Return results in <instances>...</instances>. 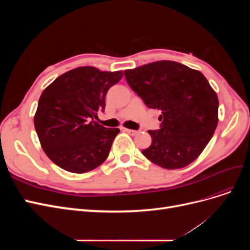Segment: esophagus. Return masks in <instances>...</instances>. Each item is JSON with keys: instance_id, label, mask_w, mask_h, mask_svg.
<instances>
[{"instance_id": "34e87169", "label": "esophagus", "mask_w": 250, "mask_h": 250, "mask_svg": "<svg viewBox=\"0 0 250 250\" xmlns=\"http://www.w3.org/2000/svg\"><path fill=\"white\" fill-rule=\"evenodd\" d=\"M124 131H126L127 133H129L130 135H135V134H138V133H139V131H137V130H133V129H127V128H124Z\"/></svg>"}]
</instances>
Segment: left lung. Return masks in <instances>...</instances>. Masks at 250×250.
<instances>
[{
  "label": "left lung",
  "mask_w": 250,
  "mask_h": 250,
  "mask_svg": "<svg viewBox=\"0 0 250 250\" xmlns=\"http://www.w3.org/2000/svg\"><path fill=\"white\" fill-rule=\"evenodd\" d=\"M125 78L148 107L162 110L161 129L148 131L152 144L143 155L168 170L193 163L218 125V97L204 75L176 62L160 60L126 70Z\"/></svg>",
  "instance_id": "left-lung-1"
}]
</instances>
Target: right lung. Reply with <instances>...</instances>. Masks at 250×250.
<instances>
[{
  "label": "right lung",
  "instance_id": "right-lung-1",
  "mask_svg": "<svg viewBox=\"0 0 250 250\" xmlns=\"http://www.w3.org/2000/svg\"><path fill=\"white\" fill-rule=\"evenodd\" d=\"M123 75L122 71L79 66L43 89L34 127L44 153L58 167L82 174L106 161L120 129L105 128L93 119L104 110L107 90Z\"/></svg>",
  "mask_w": 250,
  "mask_h": 250
}]
</instances>
